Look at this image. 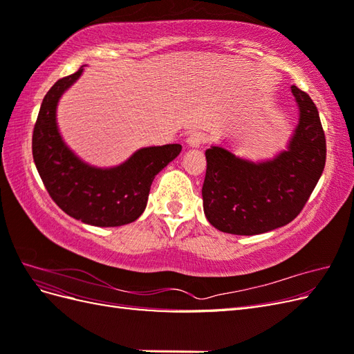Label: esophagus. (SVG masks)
<instances>
[{
  "label": "esophagus",
  "instance_id": "esophagus-1",
  "mask_svg": "<svg viewBox=\"0 0 354 354\" xmlns=\"http://www.w3.org/2000/svg\"><path fill=\"white\" fill-rule=\"evenodd\" d=\"M186 143L190 147H201L203 143H205V136L201 131H192L187 138H186Z\"/></svg>",
  "mask_w": 354,
  "mask_h": 354
}]
</instances>
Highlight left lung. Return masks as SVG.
I'll use <instances>...</instances> for the list:
<instances>
[{
  "instance_id": "8db88e82",
  "label": "left lung",
  "mask_w": 354,
  "mask_h": 354,
  "mask_svg": "<svg viewBox=\"0 0 354 354\" xmlns=\"http://www.w3.org/2000/svg\"><path fill=\"white\" fill-rule=\"evenodd\" d=\"M299 121L288 151L254 164L226 149L205 151L203 212L214 227L232 234H259L291 223L308 201L326 162V138L316 104L291 87Z\"/></svg>"
}]
</instances>
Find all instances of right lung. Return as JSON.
Here are the masks:
<instances>
[{"label":"right lung","mask_w":354,"mask_h":354,"mask_svg":"<svg viewBox=\"0 0 354 354\" xmlns=\"http://www.w3.org/2000/svg\"><path fill=\"white\" fill-rule=\"evenodd\" d=\"M82 68L59 80L46 94L32 134V155L48 195L68 216L99 227L128 224L142 216L155 176L180 152V145L145 147L120 167L84 164L63 143L56 106Z\"/></svg>","instance_id":"right-lung-1"}]
</instances>
